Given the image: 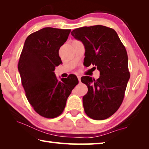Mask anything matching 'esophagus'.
<instances>
[{
  "instance_id": "1",
  "label": "esophagus",
  "mask_w": 149,
  "mask_h": 149,
  "mask_svg": "<svg viewBox=\"0 0 149 149\" xmlns=\"http://www.w3.org/2000/svg\"><path fill=\"white\" fill-rule=\"evenodd\" d=\"M77 77L78 78V80H79V81L80 82V81H81V75H77Z\"/></svg>"
}]
</instances>
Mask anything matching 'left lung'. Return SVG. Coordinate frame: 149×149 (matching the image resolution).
<instances>
[{
    "mask_svg": "<svg viewBox=\"0 0 149 149\" xmlns=\"http://www.w3.org/2000/svg\"><path fill=\"white\" fill-rule=\"evenodd\" d=\"M71 34L84 45L85 65H95L100 72L97 80L89 76L81 78L88 87L83 97L85 112L93 120L107 119L122 104L130 79L125 48L115 30L106 26L80 27Z\"/></svg>",
    "mask_w": 149,
    "mask_h": 149,
    "instance_id": "1",
    "label": "left lung"
}]
</instances>
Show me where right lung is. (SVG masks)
<instances>
[{
  "label": "right lung",
  "mask_w": 149,
  "mask_h": 149,
  "mask_svg": "<svg viewBox=\"0 0 149 149\" xmlns=\"http://www.w3.org/2000/svg\"><path fill=\"white\" fill-rule=\"evenodd\" d=\"M70 29L45 27L27 37L18 62V71L26 97L41 116L54 118L62 113L72 89L78 84L75 75L59 81L55 67L62 64L60 47Z\"/></svg>",
  "instance_id": "obj_1"
}]
</instances>
